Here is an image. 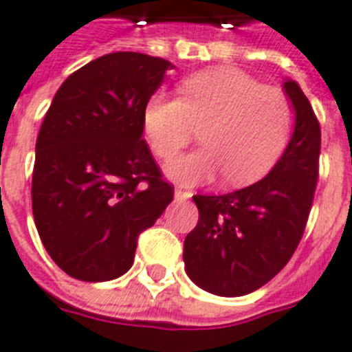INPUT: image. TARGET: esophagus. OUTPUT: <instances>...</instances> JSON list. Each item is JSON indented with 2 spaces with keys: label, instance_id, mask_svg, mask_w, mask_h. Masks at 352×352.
Listing matches in <instances>:
<instances>
[{
  "label": "esophagus",
  "instance_id": "34e87169",
  "mask_svg": "<svg viewBox=\"0 0 352 352\" xmlns=\"http://www.w3.org/2000/svg\"><path fill=\"white\" fill-rule=\"evenodd\" d=\"M174 198L182 201V199H189L190 198V192L189 190H182V189H176L174 190Z\"/></svg>",
  "mask_w": 352,
  "mask_h": 352
}]
</instances>
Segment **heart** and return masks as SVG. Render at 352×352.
Masks as SVG:
<instances>
[{
    "label": "heart",
    "mask_w": 352,
    "mask_h": 352,
    "mask_svg": "<svg viewBox=\"0 0 352 352\" xmlns=\"http://www.w3.org/2000/svg\"><path fill=\"white\" fill-rule=\"evenodd\" d=\"M179 98L153 94L143 109V131L163 162L201 131L205 147L176 160L168 176L198 185L225 174L232 185L252 184L282 156L294 125V107L280 87L263 85L238 69H212L185 78Z\"/></svg>",
    "instance_id": "b5f03b06"
}]
</instances>
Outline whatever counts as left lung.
<instances>
[{
  "label": "left lung",
  "mask_w": 352,
  "mask_h": 352,
  "mask_svg": "<svg viewBox=\"0 0 352 352\" xmlns=\"http://www.w3.org/2000/svg\"><path fill=\"white\" fill-rule=\"evenodd\" d=\"M296 125L265 178L234 192L196 194L198 223L184 243L185 271L218 296H243L287 265L313 207L320 168L318 118L296 81H285Z\"/></svg>",
  "instance_id": "left-lung-1"
}]
</instances>
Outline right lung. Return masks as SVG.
I'll return each mask as SVG.
<instances>
[{"label": "right lung", "instance_id": "1", "mask_svg": "<svg viewBox=\"0 0 352 352\" xmlns=\"http://www.w3.org/2000/svg\"><path fill=\"white\" fill-rule=\"evenodd\" d=\"M173 65L112 52L63 81L39 129L32 212L50 258L81 282L131 269L138 238L174 198L143 140V109Z\"/></svg>", "mask_w": 352, "mask_h": 352}]
</instances>
